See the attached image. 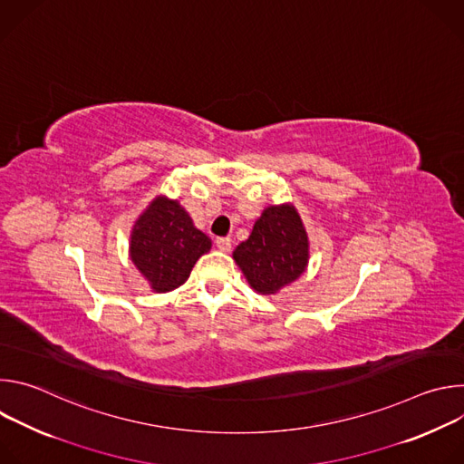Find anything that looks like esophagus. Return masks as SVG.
I'll return each instance as SVG.
<instances>
[{
	"label": "esophagus",
	"mask_w": 464,
	"mask_h": 464,
	"mask_svg": "<svg viewBox=\"0 0 464 464\" xmlns=\"http://www.w3.org/2000/svg\"><path fill=\"white\" fill-rule=\"evenodd\" d=\"M217 247L220 249V251H229L231 249V238H227V237H222V238H217Z\"/></svg>",
	"instance_id": "34e87169"
}]
</instances>
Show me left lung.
Segmentation results:
<instances>
[{
    "mask_svg": "<svg viewBox=\"0 0 464 464\" xmlns=\"http://www.w3.org/2000/svg\"><path fill=\"white\" fill-rule=\"evenodd\" d=\"M233 258L260 295H276L297 281L308 266L310 242L294 204L264 209L247 240L233 251Z\"/></svg>",
    "mask_w": 464,
    "mask_h": 464,
    "instance_id": "1",
    "label": "left lung"
}]
</instances>
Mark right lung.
I'll use <instances>...</instances> for the list:
<instances>
[{"label":"right lung","instance_id":"1","mask_svg":"<svg viewBox=\"0 0 464 464\" xmlns=\"http://www.w3.org/2000/svg\"><path fill=\"white\" fill-rule=\"evenodd\" d=\"M209 249L211 238L192 224L178 200L165 194H158L138 217L128 246L130 260L156 294L179 288Z\"/></svg>","mask_w":464,"mask_h":464}]
</instances>
